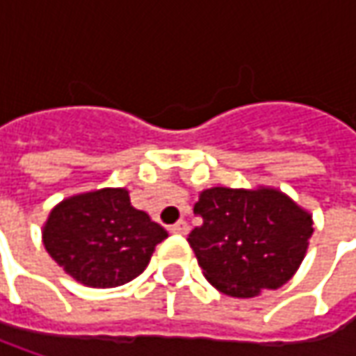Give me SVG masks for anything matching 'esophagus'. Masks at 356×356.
Masks as SVG:
<instances>
[{
	"label": "esophagus",
	"instance_id": "1",
	"mask_svg": "<svg viewBox=\"0 0 356 356\" xmlns=\"http://www.w3.org/2000/svg\"><path fill=\"white\" fill-rule=\"evenodd\" d=\"M170 232L172 234H176V236H186V234L190 232V226L186 224L184 220H178V222L170 227Z\"/></svg>",
	"mask_w": 356,
	"mask_h": 356
}]
</instances>
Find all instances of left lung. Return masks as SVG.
<instances>
[{
    "mask_svg": "<svg viewBox=\"0 0 356 356\" xmlns=\"http://www.w3.org/2000/svg\"><path fill=\"white\" fill-rule=\"evenodd\" d=\"M188 243L206 280L232 297L280 289L307 252L313 220L293 200L271 188H210L200 194Z\"/></svg>",
    "mask_w": 356,
    "mask_h": 356,
    "instance_id": "8db88e82",
    "label": "left lung"
}]
</instances>
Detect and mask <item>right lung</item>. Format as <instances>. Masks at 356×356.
<instances>
[{"label":"right lung","instance_id":"1","mask_svg":"<svg viewBox=\"0 0 356 356\" xmlns=\"http://www.w3.org/2000/svg\"><path fill=\"white\" fill-rule=\"evenodd\" d=\"M166 238L164 227L130 206L122 188L63 200L43 227L49 255L73 280L103 289L138 277Z\"/></svg>","mask_w":356,"mask_h":356}]
</instances>
